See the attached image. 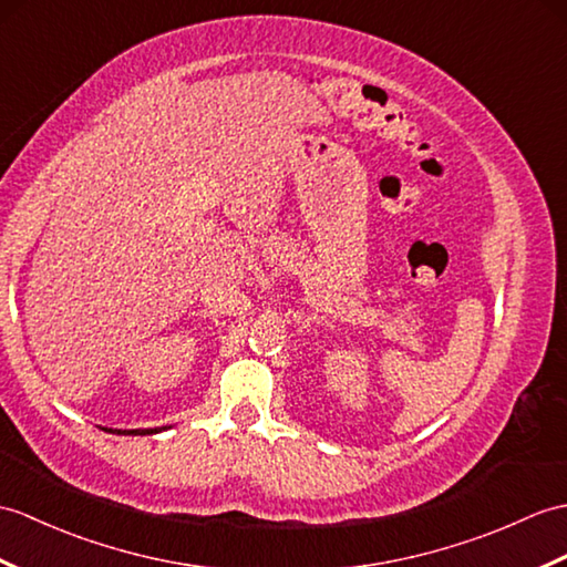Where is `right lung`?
<instances>
[{
	"label": "right lung",
	"instance_id": "right-lung-1",
	"mask_svg": "<svg viewBox=\"0 0 567 567\" xmlns=\"http://www.w3.org/2000/svg\"><path fill=\"white\" fill-rule=\"evenodd\" d=\"M109 432H115V434H150V432H159V430H127V432H121V430H109Z\"/></svg>",
	"mask_w": 567,
	"mask_h": 567
}]
</instances>
